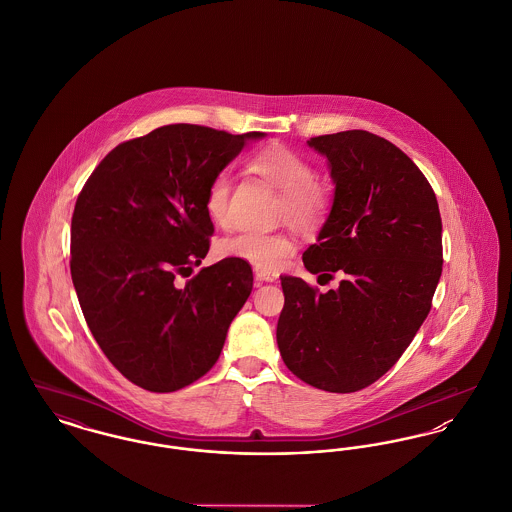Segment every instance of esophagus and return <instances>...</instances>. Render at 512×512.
Here are the masks:
<instances>
[{"instance_id":"1","label":"esophagus","mask_w":512,"mask_h":512,"mask_svg":"<svg viewBox=\"0 0 512 512\" xmlns=\"http://www.w3.org/2000/svg\"><path fill=\"white\" fill-rule=\"evenodd\" d=\"M255 276L261 282H276L278 280V272L267 270V268H255Z\"/></svg>"}]
</instances>
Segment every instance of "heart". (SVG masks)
Here are the masks:
<instances>
[{"instance_id":"obj_1","label":"heart","mask_w":512,"mask_h":512,"mask_svg":"<svg viewBox=\"0 0 512 512\" xmlns=\"http://www.w3.org/2000/svg\"><path fill=\"white\" fill-rule=\"evenodd\" d=\"M249 169L282 194V213L301 230L317 228L330 207L328 188L313 178V167L307 159L286 146H270L259 151ZM230 178L219 174L211 180L205 195V211L217 226H226ZM295 251L288 234L240 232L220 240L217 253L226 259H238L255 268L278 270L286 265Z\"/></svg>"}]
</instances>
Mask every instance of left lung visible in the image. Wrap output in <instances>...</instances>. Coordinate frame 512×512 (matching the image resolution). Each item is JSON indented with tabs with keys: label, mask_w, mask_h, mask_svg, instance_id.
I'll list each match as a JSON object with an SVG mask.
<instances>
[{
	"label": "left lung",
	"mask_w": 512,
	"mask_h": 512,
	"mask_svg": "<svg viewBox=\"0 0 512 512\" xmlns=\"http://www.w3.org/2000/svg\"><path fill=\"white\" fill-rule=\"evenodd\" d=\"M307 146L326 157L334 199L303 263L343 280L320 293L280 276L276 341L297 378L351 393L397 363L430 313L443 265L438 199L413 161L376 134L347 130Z\"/></svg>",
	"instance_id": "left-lung-1"
}]
</instances>
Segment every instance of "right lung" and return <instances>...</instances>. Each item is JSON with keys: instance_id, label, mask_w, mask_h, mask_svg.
Returning <instances> with one entry per match:
<instances>
[{"instance_id": "obj_1", "label": "right lung", "mask_w": 512, "mask_h": 512, "mask_svg": "<svg viewBox=\"0 0 512 512\" xmlns=\"http://www.w3.org/2000/svg\"><path fill=\"white\" fill-rule=\"evenodd\" d=\"M265 136L161 126L115 147L78 195L74 290L101 351L132 384L169 393L217 363L253 272L222 259L190 276L213 234L205 195L245 142ZM178 273L187 278L182 287Z\"/></svg>"}]
</instances>
